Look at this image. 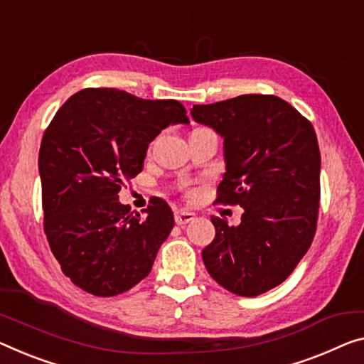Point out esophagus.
Segmentation results:
<instances>
[{
	"label": "esophagus",
	"mask_w": 364,
	"mask_h": 364,
	"mask_svg": "<svg viewBox=\"0 0 364 364\" xmlns=\"http://www.w3.org/2000/svg\"><path fill=\"white\" fill-rule=\"evenodd\" d=\"M193 220H195V215L190 213V211L181 210V211H177V213H176V223H177L178 226L188 225V223L193 221Z\"/></svg>",
	"instance_id": "esophagus-1"
}]
</instances>
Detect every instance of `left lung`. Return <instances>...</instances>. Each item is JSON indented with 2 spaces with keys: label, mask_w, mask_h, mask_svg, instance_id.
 <instances>
[{
  "label": "left lung",
  "mask_w": 364,
  "mask_h": 364,
  "mask_svg": "<svg viewBox=\"0 0 364 364\" xmlns=\"http://www.w3.org/2000/svg\"><path fill=\"white\" fill-rule=\"evenodd\" d=\"M225 139L218 203L244 208L239 226L211 216L201 250L215 282L239 296L278 287L311 247L321 197V153L311 122L287 100L244 94L190 110Z\"/></svg>",
  "instance_id": "8db88e82"
}]
</instances>
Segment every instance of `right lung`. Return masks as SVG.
<instances>
[{
    "instance_id": "add662e5",
    "label": "right lung",
    "mask_w": 364,
    "mask_h": 364,
    "mask_svg": "<svg viewBox=\"0 0 364 364\" xmlns=\"http://www.w3.org/2000/svg\"><path fill=\"white\" fill-rule=\"evenodd\" d=\"M186 114L172 99L89 87L50 122L38 153L43 229L76 287L105 298L148 277L174 228V213L164 200L153 198L146 216L133 215L119 192L143 171L148 144L164 128L190 124Z\"/></svg>"
}]
</instances>
